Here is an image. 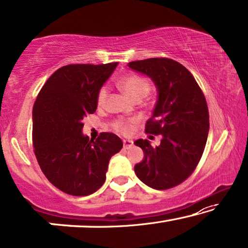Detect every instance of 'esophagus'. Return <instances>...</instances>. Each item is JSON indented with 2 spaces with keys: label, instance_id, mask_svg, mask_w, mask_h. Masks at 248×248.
<instances>
[{
  "label": "esophagus",
  "instance_id": "1",
  "mask_svg": "<svg viewBox=\"0 0 248 248\" xmlns=\"http://www.w3.org/2000/svg\"><path fill=\"white\" fill-rule=\"evenodd\" d=\"M123 145L125 149H130L133 145V141L132 140H123Z\"/></svg>",
  "mask_w": 248,
  "mask_h": 248
}]
</instances>
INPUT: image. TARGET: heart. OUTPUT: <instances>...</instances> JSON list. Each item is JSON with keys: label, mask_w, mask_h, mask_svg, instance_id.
I'll list each match as a JSON object with an SVG mask.
<instances>
[{"label": "heart", "mask_w": 248, "mask_h": 248, "mask_svg": "<svg viewBox=\"0 0 248 248\" xmlns=\"http://www.w3.org/2000/svg\"><path fill=\"white\" fill-rule=\"evenodd\" d=\"M118 87L120 89L123 91V93L126 96L128 99L134 101V100H141L142 98H144L150 91V83L148 82L144 78L135 76V74H132V76H127L123 78V79L120 80L118 82ZM107 97V89L105 87L101 88L98 93L97 96V103L99 106H103L105 104V100H106ZM114 130L118 132L121 134H130L132 128H133V125L131 123H126L124 121H115L113 123Z\"/></svg>", "instance_id": "obj_1"}]
</instances>
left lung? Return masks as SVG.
Wrapping results in <instances>:
<instances>
[{"label":"left lung","instance_id":"left-lung-1","mask_svg":"<svg viewBox=\"0 0 248 248\" xmlns=\"http://www.w3.org/2000/svg\"><path fill=\"white\" fill-rule=\"evenodd\" d=\"M150 78L158 98L145 132L162 139L158 147L139 139L144 157L134 166L138 178L149 187L167 189L194 171L209 134V110L204 94L191 72L170 59H148L127 64Z\"/></svg>","mask_w":248,"mask_h":248}]
</instances>
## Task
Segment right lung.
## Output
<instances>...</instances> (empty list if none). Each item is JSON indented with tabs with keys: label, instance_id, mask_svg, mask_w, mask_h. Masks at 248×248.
<instances>
[{
	"label": "right lung",
	"instance_id": "obj_1",
	"mask_svg": "<svg viewBox=\"0 0 248 248\" xmlns=\"http://www.w3.org/2000/svg\"><path fill=\"white\" fill-rule=\"evenodd\" d=\"M118 63L72 64L55 71L32 108V143L47 179L67 194L89 195L106 179L111 155L123 147L116 134L96 141L82 133L83 118L97 109V96Z\"/></svg>",
	"mask_w": 248,
	"mask_h": 248
}]
</instances>
